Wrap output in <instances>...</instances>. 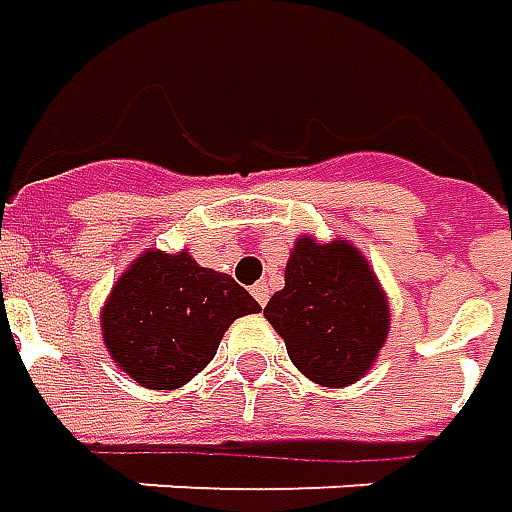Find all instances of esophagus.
<instances>
[{
    "label": "esophagus",
    "instance_id": "1",
    "mask_svg": "<svg viewBox=\"0 0 512 512\" xmlns=\"http://www.w3.org/2000/svg\"><path fill=\"white\" fill-rule=\"evenodd\" d=\"M252 297H255L260 305H266V302H269V285H266V283L252 285Z\"/></svg>",
    "mask_w": 512,
    "mask_h": 512
}]
</instances>
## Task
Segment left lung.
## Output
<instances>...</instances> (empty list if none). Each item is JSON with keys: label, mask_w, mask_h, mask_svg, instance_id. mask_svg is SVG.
<instances>
[{"label": "left lung", "mask_w": 512, "mask_h": 512, "mask_svg": "<svg viewBox=\"0 0 512 512\" xmlns=\"http://www.w3.org/2000/svg\"><path fill=\"white\" fill-rule=\"evenodd\" d=\"M263 316L285 339L294 367L322 387H347L367 373L389 328L373 271L344 241L294 243L285 288Z\"/></svg>", "instance_id": "obj_1"}]
</instances>
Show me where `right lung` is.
I'll return each instance as SVG.
<instances>
[{"label":"right lung","mask_w":512,"mask_h":512,"mask_svg":"<svg viewBox=\"0 0 512 512\" xmlns=\"http://www.w3.org/2000/svg\"><path fill=\"white\" fill-rule=\"evenodd\" d=\"M260 305L229 274L193 257L142 255L103 308V342L120 370L148 389H176L215 356L224 330Z\"/></svg>","instance_id":"1"}]
</instances>
